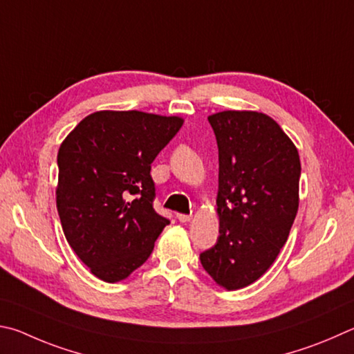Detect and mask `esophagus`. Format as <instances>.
Returning <instances> with one entry per match:
<instances>
[{
	"label": "esophagus",
	"instance_id": "esophagus-1",
	"mask_svg": "<svg viewBox=\"0 0 354 354\" xmlns=\"http://www.w3.org/2000/svg\"><path fill=\"white\" fill-rule=\"evenodd\" d=\"M177 219L185 224V222H189L191 219H193V214H182V213H178L177 214Z\"/></svg>",
	"mask_w": 354,
	"mask_h": 354
}]
</instances>
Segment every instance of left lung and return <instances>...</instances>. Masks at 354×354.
Wrapping results in <instances>:
<instances>
[{"mask_svg":"<svg viewBox=\"0 0 354 354\" xmlns=\"http://www.w3.org/2000/svg\"><path fill=\"white\" fill-rule=\"evenodd\" d=\"M219 149V238L201 253L216 284L243 289L263 277L288 241L299 209L300 157L270 116L252 110L209 115Z\"/></svg>","mask_w":354,"mask_h":354,"instance_id":"obj_1","label":"left lung"}]
</instances>
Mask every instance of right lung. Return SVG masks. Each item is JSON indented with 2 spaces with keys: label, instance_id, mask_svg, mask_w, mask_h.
<instances>
[{
  "label": "right lung",
  "instance_id": "1",
  "mask_svg": "<svg viewBox=\"0 0 354 354\" xmlns=\"http://www.w3.org/2000/svg\"><path fill=\"white\" fill-rule=\"evenodd\" d=\"M182 126L180 116L101 110L62 141L55 188L62 228L99 280H126L169 224L152 205L151 165Z\"/></svg>",
  "mask_w": 354,
  "mask_h": 354
}]
</instances>
